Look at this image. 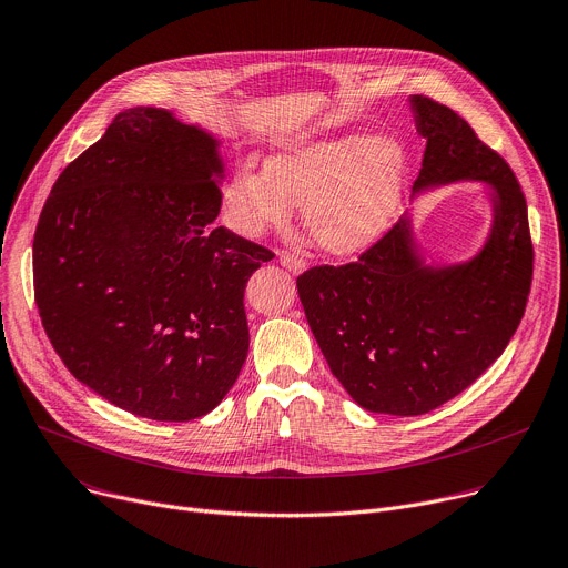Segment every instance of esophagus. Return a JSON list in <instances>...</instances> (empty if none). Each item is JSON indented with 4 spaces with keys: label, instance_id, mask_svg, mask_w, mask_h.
I'll return each instance as SVG.
<instances>
[{
    "label": "esophagus",
    "instance_id": "obj_1",
    "mask_svg": "<svg viewBox=\"0 0 568 568\" xmlns=\"http://www.w3.org/2000/svg\"><path fill=\"white\" fill-rule=\"evenodd\" d=\"M277 258H280V264L286 268V271H291V273H302L304 268H307V264H304V261L300 258V256H295V254H288V252H280L277 254Z\"/></svg>",
    "mask_w": 568,
    "mask_h": 568
}]
</instances>
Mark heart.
I'll return each instance as SVG.
<instances>
[{
  "instance_id": "b5f03b06",
  "label": "heart",
  "mask_w": 568,
  "mask_h": 568,
  "mask_svg": "<svg viewBox=\"0 0 568 568\" xmlns=\"http://www.w3.org/2000/svg\"><path fill=\"white\" fill-rule=\"evenodd\" d=\"M407 150L398 139L345 134L304 141L266 159L241 163L225 189V221L243 236L282 227L291 204L327 254L353 256L394 223L407 184Z\"/></svg>"
}]
</instances>
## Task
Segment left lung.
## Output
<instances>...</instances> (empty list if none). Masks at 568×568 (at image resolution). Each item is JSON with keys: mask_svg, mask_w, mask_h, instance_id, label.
<instances>
[{"mask_svg": "<svg viewBox=\"0 0 568 568\" xmlns=\"http://www.w3.org/2000/svg\"><path fill=\"white\" fill-rule=\"evenodd\" d=\"M427 139L414 195L483 182L491 227L455 264H427L405 213L347 266L297 277L304 316L332 375L362 409L418 416L442 407L483 375L514 336L532 284L528 204L500 154L453 109L409 98Z\"/></svg>", "mask_w": 568, "mask_h": 568, "instance_id": "8db88e82", "label": "left lung"}]
</instances>
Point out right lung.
Here are the masks:
<instances>
[{
    "label": "right lung",
    "instance_id": "obj_1",
    "mask_svg": "<svg viewBox=\"0 0 568 568\" xmlns=\"http://www.w3.org/2000/svg\"><path fill=\"white\" fill-rule=\"evenodd\" d=\"M223 178L221 139L136 106L59 174L42 206V327L68 371L124 412L200 418L245 364L243 291L273 254L213 225Z\"/></svg>",
    "mask_w": 568,
    "mask_h": 568
}]
</instances>
